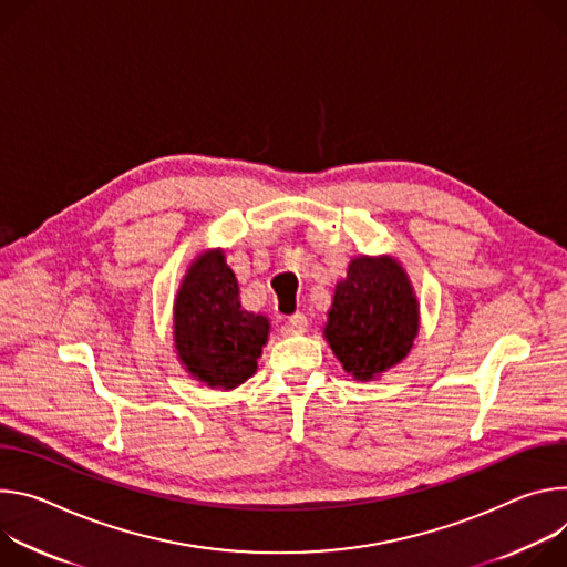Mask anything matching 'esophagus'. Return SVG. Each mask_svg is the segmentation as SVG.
<instances>
[{
    "label": "esophagus",
    "mask_w": 567,
    "mask_h": 567,
    "mask_svg": "<svg viewBox=\"0 0 567 567\" xmlns=\"http://www.w3.org/2000/svg\"><path fill=\"white\" fill-rule=\"evenodd\" d=\"M306 329H308V320L301 316V312H295V316H290L284 324L286 336H299V333H306Z\"/></svg>",
    "instance_id": "34e87169"
}]
</instances>
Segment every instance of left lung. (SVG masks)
Returning a JSON list of instances; mask_svg holds the SVG:
<instances>
[{"mask_svg":"<svg viewBox=\"0 0 567 567\" xmlns=\"http://www.w3.org/2000/svg\"><path fill=\"white\" fill-rule=\"evenodd\" d=\"M419 324V299L401 261L360 255L336 284L324 340L353 381L369 383L408 358Z\"/></svg>","mask_w":567,"mask_h":567,"instance_id":"8db88e82","label":"left lung"}]
</instances>
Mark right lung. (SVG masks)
<instances>
[{"label":"right lung","mask_w":567,"mask_h":567,"mask_svg":"<svg viewBox=\"0 0 567 567\" xmlns=\"http://www.w3.org/2000/svg\"><path fill=\"white\" fill-rule=\"evenodd\" d=\"M268 338L270 318L240 306L225 249L200 251L173 299V347L184 371L212 390H236L257 373Z\"/></svg>","instance_id":"add662e5"}]
</instances>
